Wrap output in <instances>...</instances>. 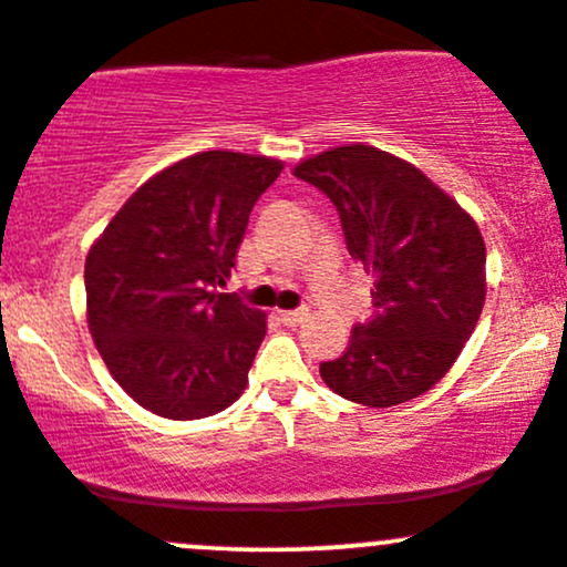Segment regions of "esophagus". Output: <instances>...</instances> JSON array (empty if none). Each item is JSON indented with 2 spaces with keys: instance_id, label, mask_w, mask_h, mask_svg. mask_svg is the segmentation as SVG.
I'll return each mask as SVG.
<instances>
[{
  "instance_id": "1",
  "label": "esophagus",
  "mask_w": 567,
  "mask_h": 567,
  "mask_svg": "<svg viewBox=\"0 0 567 567\" xmlns=\"http://www.w3.org/2000/svg\"><path fill=\"white\" fill-rule=\"evenodd\" d=\"M308 319H310L308 308H297V310H281V321H284V324H289V327H297V324H302V321H308Z\"/></svg>"
}]
</instances>
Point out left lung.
<instances>
[{
	"label": "left lung",
	"instance_id": "8db88e82",
	"mask_svg": "<svg viewBox=\"0 0 567 567\" xmlns=\"http://www.w3.org/2000/svg\"><path fill=\"white\" fill-rule=\"evenodd\" d=\"M332 199L346 246L373 272V316L319 373L340 398L392 408L435 386L486 300V246L473 216L411 162L373 145L321 151L295 167Z\"/></svg>",
	"mask_w": 567,
	"mask_h": 567
}]
</instances>
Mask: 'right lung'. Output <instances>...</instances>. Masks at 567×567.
Here are the masks:
<instances>
[{
	"instance_id": "obj_1",
	"label": "right lung",
	"mask_w": 567,
	"mask_h": 567,
	"mask_svg": "<svg viewBox=\"0 0 567 567\" xmlns=\"http://www.w3.org/2000/svg\"><path fill=\"white\" fill-rule=\"evenodd\" d=\"M284 162L203 151L151 175L86 257V319L118 386L156 416L224 411L248 383L267 313L218 286Z\"/></svg>"
}]
</instances>
